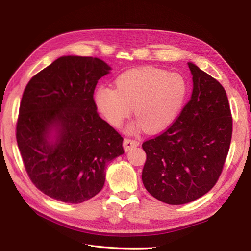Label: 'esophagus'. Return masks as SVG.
Masks as SVG:
<instances>
[{"label":"esophagus","instance_id":"esophagus-1","mask_svg":"<svg viewBox=\"0 0 251 251\" xmlns=\"http://www.w3.org/2000/svg\"><path fill=\"white\" fill-rule=\"evenodd\" d=\"M139 146V142L137 140H134V139H130V138H126L124 140V149L126 151H130L133 148H136Z\"/></svg>","mask_w":251,"mask_h":251}]
</instances>
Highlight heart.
Returning <instances> with one entry per match:
<instances>
[{
	"label": "heart",
	"mask_w": 251,
	"mask_h": 251,
	"mask_svg": "<svg viewBox=\"0 0 251 251\" xmlns=\"http://www.w3.org/2000/svg\"><path fill=\"white\" fill-rule=\"evenodd\" d=\"M115 83L116 89H97V110L109 124L119 127L134 108L136 118L150 133L163 131L176 120L188 91L183 75L154 67L126 71Z\"/></svg>",
	"instance_id": "obj_1"
}]
</instances>
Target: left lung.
<instances>
[{
	"instance_id": "1",
	"label": "left lung",
	"mask_w": 251,
	"mask_h": 251,
	"mask_svg": "<svg viewBox=\"0 0 251 251\" xmlns=\"http://www.w3.org/2000/svg\"><path fill=\"white\" fill-rule=\"evenodd\" d=\"M193 93L176 121L161 135L142 143L147 191L171 205L189 203L208 193L228 154L232 118L221 83L187 63Z\"/></svg>"
}]
</instances>
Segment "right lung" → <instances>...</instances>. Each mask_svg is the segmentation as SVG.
Listing matches in <instances>:
<instances>
[{
    "instance_id": "1",
    "label": "right lung",
    "mask_w": 251,
    "mask_h": 251,
    "mask_svg": "<svg viewBox=\"0 0 251 251\" xmlns=\"http://www.w3.org/2000/svg\"><path fill=\"white\" fill-rule=\"evenodd\" d=\"M112 68L97 57L67 55L30 79L17 141L33 184L50 198L77 204L100 193L105 166L125 153L124 138L98 115V79Z\"/></svg>"
}]
</instances>
